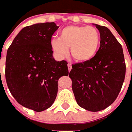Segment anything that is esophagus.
<instances>
[{
	"label": "esophagus",
	"mask_w": 132,
	"mask_h": 132,
	"mask_svg": "<svg viewBox=\"0 0 132 132\" xmlns=\"http://www.w3.org/2000/svg\"><path fill=\"white\" fill-rule=\"evenodd\" d=\"M68 70L70 71L71 70H72V64H71L70 63H68Z\"/></svg>",
	"instance_id": "esophagus-1"
}]
</instances>
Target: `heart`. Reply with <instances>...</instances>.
Segmentation results:
<instances>
[{
  "label": "heart",
  "instance_id": "b5f03b06",
  "mask_svg": "<svg viewBox=\"0 0 132 132\" xmlns=\"http://www.w3.org/2000/svg\"><path fill=\"white\" fill-rule=\"evenodd\" d=\"M100 43L97 29L92 26H69L60 32V38L50 41L51 49L58 58L66 57L70 47L71 55L79 62H85L94 57Z\"/></svg>",
  "mask_w": 132,
  "mask_h": 132
}]
</instances>
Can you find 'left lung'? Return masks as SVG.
<instances>
[{
    "mask_svg": "<svg viewBox=\"0 0 132 132\" xmlns=\"http://www.w3.org/2000/svg\"><path fill=\"white\" fill-rule=\"evenodd\" d=\"M100 33V47L90 60L72 64L69 77L79 106L90 112L114 102L124 82L126 64L121 44L105 26L93 24Z\"/></svg>",
    "mask_w": 132,
    "mask_h": 132,
    "instance_id": "8db88e82",
    "label": "left lung"
}]
</instances>
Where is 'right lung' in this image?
Wrapping results in <instances>:
<instances>
[{
  "label": "right lung",
  "mask_w": 132,
  "mask_h": 132,
  "mask_svg": "<svg viewBox=\"0 0 132 132\" xmlns=\"http://www.w3.org/2000/svg\"><path fill=\"white\" fill-rule=\"evenodd\" d=\"M55 23L23 28L7 51L5 79L8 89L22 106L42 112L55 100L58 79L68 76V62L56 61L50 41L58 29Z\"/></svg>",
  "instance_id": "obj_1"
}]
</instances>
